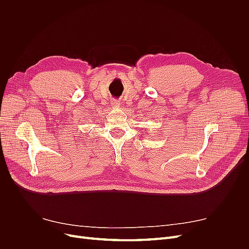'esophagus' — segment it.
<instances>
[{
	"instance_id": "1",
	"label": "esophagus",
	"mask_w": 249,
	"mask_h": 249,
	"mask_svg": "<svg viewBox=\"0 0 249 249\" xmlns=\"http://www.w3.org/2000/svg\"><path fill=\"white\" fill-rule=\"evenodd\" d=\"M111 104H112V107H114V108H119L120 107V103H119V101H117V100H113Z\"/></svg>"
}]
</instances>
